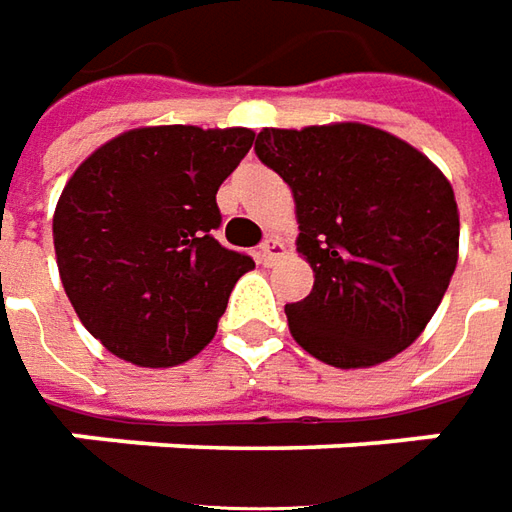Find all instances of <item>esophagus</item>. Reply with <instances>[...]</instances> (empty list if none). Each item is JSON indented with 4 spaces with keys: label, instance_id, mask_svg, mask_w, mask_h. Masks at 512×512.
I'll return each instance as SVG.
<instances>
[{
    "label": "esophagus",
    "instance_id": "34e87169",
    "mask_svg": "<svg viewBox=\"0 0 512 512\" xmlns=\"http://www.w3.org/2000/svg\"><path fill=\"white\" fill-rule=\"evenodd\" d=\"M256 256H259V262L262 264H273L279 256H284V245H281L276 236H270V239H264L262 245H259Z\"/></svg>",
    "mask_w": 512,
    "mask_h": 512
}]
</instances>
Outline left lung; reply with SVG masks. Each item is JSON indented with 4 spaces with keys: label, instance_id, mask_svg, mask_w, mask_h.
Instances as JSON below:
<instances>
[{
    "label": "left lung",
    "instance_id": "obj_1",
    "mask_svg": "<svg viewBox=\"0 0 512 512\" xmlns=\"http://www.w3.org/2000/svg\"><path fill=\"white\" fill-rule=\"evenodd\" d=\"M256 154L293 188L298 253L315 284L287 304L312 358L363 369L411 346L459 253L454 188L423 152L366 123L262 129Z\"/></svg>",
    "mask_w": 512,
    "mask_h": 512
}]
</instances>
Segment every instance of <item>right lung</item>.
Listing matches in <instances>:
<instances>
[{
    "label": "right lung",
    "mask_w": 512,
    "mask_h": 512,
    "mask_svg": "<svg viewBox=\"0 0 512 512\" xmlns=\"http://www.w3.org/2000/svg\"><path fill=\"white\" fill-rule=\"evenodd\" d=\"M253 132L143 126L89 154L53 216L58 273L81 324L135 366L166 369L211 344L253 267L222 248L216 191Z\"/></svg>",
    "instance_id": "1"
}]
</instances>
